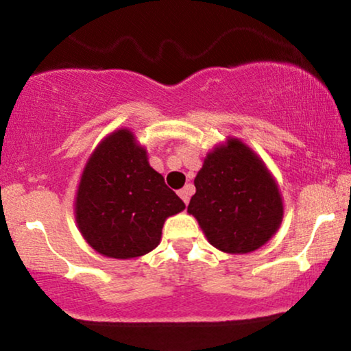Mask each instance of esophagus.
<instances>
[{
  "label": "esophagus",
  "mask_w": 351,
  "mask_h": 351,
  "mask_svg": "<svg viewBox=\"0 0 351 351\" xmlns=\"http://www.w3.org/2000/svg\"><path fill=\"white\" fill-rule=\"evenodd\" d=\"M190 195H192V190H190V186H184V189L179 190V197L182 198V202H184L185 204H189Z\"/></svg>",
  "instance_id": "1"
}]
</instances>
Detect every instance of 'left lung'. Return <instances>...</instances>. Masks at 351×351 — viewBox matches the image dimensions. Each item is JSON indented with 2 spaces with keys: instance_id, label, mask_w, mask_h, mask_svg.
Masks as SVG:
<instances>
[{
  "instance_id": "1",
  "label": "left lung",
  "mask_w": 351,
  "mask_h": 351,
  "mask_svg": "<svg viewBox=\"0 0 351 351\" xmlns=\"http://www.w3.org/2000/svg\"><path fill=\"white\" fill-rule=\"evenodd\" d=\"M197 193L186 211L213 247L230 254L252 253L282 224L279 185L261 158L229 136L206 154L195 177Z\"/></svg>"
}]
</instances>
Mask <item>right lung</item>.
<instances>
[{
	"label": "right lung",
	"instance_id": "obj_1",
	"mask_svg": "<svg viewBox=\"0 0 351 351\" xmlns=\"http://www.w3.org/2000/svg\"><path fill=\"white\" fill-rule=\"evenodd\" d=\"M185 203L149 166L147 148L130 129L104 136L77 186L75 222L85 242L108 258L143 256L161 242L167 217Z\"/></svg>",
	"mask_w": 351,
	"mask_h": 351
}]
</instances>
